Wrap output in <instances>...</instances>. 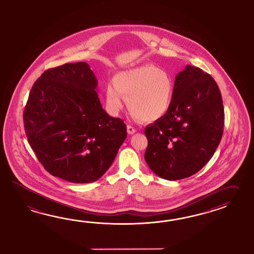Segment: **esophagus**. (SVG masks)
<instances>
[{"instance_id":"1","label":"esophagus","mask_w":254,"mask_h":254,"mask_svg":"<svg viewBox=\"0 0 254 254\" xmlns=\"http://www.w3.org/2000/svg\"><path fill=\"white\" fill-rule=\"evenodd\" d=\"M135 132H136V129H135L132 126L128 125V126H127V133H128L129 135H132V134H134Z\"/></svg>"}]
</instances>
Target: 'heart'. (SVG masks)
Here are the masks:
<instances>
[{
    "label": "heart",
    "mask_w": 254,
    "mask_h": 254,
    "mask_svg": "<svg viewBox=\"0 0 254 254\" xmlns=\"http://www.w3.org/2000/svg\"><path fill=\"white\" fill-rule=\"evenodd\" d=\"M114 84L106 87V102L113 113L123 106V98L133 115L154 121L164 117L171 105L174 86L165 71L151 64H143L121 72Z\"/></svg>",
    "instance_id": "obj_1"
}]
</instances>
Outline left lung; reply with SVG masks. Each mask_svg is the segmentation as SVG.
<instances>
[{
  "mask_svg": "<svg viewBox=\"0 0 254 254\" xmlns=\"http://www.w3.org/2000/svg\"><path fill=\"white\" fill-rule=\"evenodd\" d=\"M224 120L216 82L201 69L186 65L176 75L170 108L145 128L147 165L158 177L167 180L196 174L216 151Z\"/></svg>",
  "mask_w": 254,
  "mask_h": 254,
  "instance_id": "left-lung-1",
  "label": "left lung"
}]
</instances>
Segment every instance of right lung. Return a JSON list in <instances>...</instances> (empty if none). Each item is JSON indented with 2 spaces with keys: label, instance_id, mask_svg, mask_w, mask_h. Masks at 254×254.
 Returning <instances> with one entry per match:
<instances>
[{
  "label": "right lung",
  "instance_id": "right-lung-1",
  "mask_svg": "<svg viewBox=\"0 0 254 254\" xmlns=\"http://www.w3.org/2000/svg\"><path fill=\"white\" fill-rule=\"evenodd\" d=\"M85 62L46 70L31 88L23 119L28 141L47 171L72 183L100 179L123 144L127 126L110 117Z\"/></svg>",
  "mask_w": 254,
  "mask_h": 254
}]
</instances>
